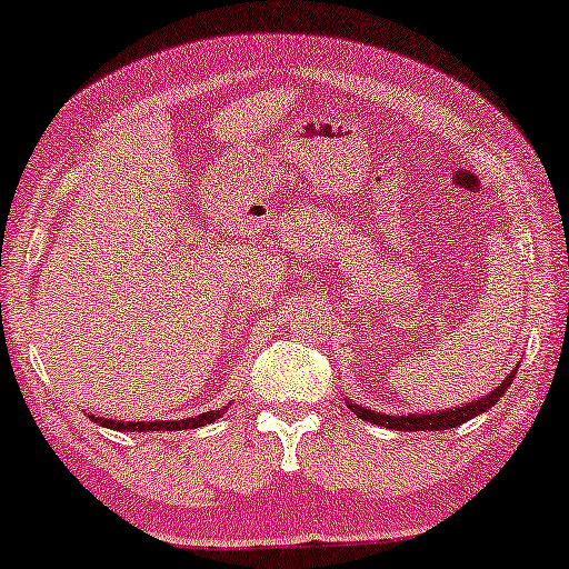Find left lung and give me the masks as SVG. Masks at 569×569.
Instances as JSON below:
<instances>
[{"instance_id": "1", "label": "left lung", "mask_w": 569, "mask_h": 569, "mask_svg": "<svg viewBox=\"0 0 569 569\" xmlns=\"http://www.w3.org/2000/svg\"><path fill=\"white\" fill-rule=\"evenodd\" d=\"M515 373H507V379L501 381V387L493 389L491 395L486 397H478L476 402H468L462 405V408H452V410H445V412H431V416H420V412H410V416H383V412H373V410H366L360 408V405L350 402L348 408L356 412L358 418L363 420H371L376 426H383V429H395V431H441V429H455V426L465 423V420L481 416L493 405L499 402V397H505V389L510 387Z\"/></svg>"}]
</instances>
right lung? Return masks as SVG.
<instances>
[{"label":"right lung","instance_id":"obj_1","mask_svg":"<svg viewBox=\"0 0 569 569\" xmlns=\"http://www.w3.org/2000/svg\"><path fill=\"white\" fill-rule=\"evenodd\" d=\"M221 416V410H209V412H201V416L196 418H186V420H138V423H132V420H109V418H96V423L107 426V429H117V431H182V429H198V426H206L211 423V420H217Z\"/></svg>","mask_w":569,"mask_h":569}]
</instances>
